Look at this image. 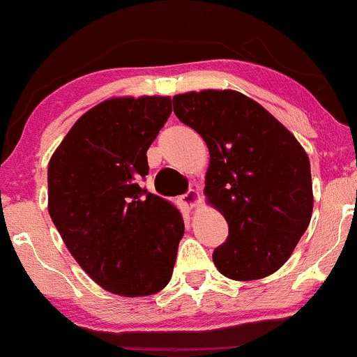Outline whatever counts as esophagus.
<instances>
[{"label": "esophagus", "instance_id": "obj_1", "mask_svg": "<svg viewBox=\"0 0 357 357\" xmlns=\"http://www.w3.org/2000/svg\"><path fill=\"white\" fill-rule=\"evenodd\" d=\"M199 201H201V196L196 189L187 190V192L182 196V203L187 210H192V208H196L197 204H199Z\"/></svg>", "mask_w": 357, "mask_h": 357}]
</instances>
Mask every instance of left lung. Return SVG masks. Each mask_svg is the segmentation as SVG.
Instances as JSON below:
<instances>
[{
  "mask_svg": "<svg viewBox=\"0 0 357 357\" xmlns=\"http://www.w3.org/2000/svg\"><path fill=\"white\" fill-rule=\"evenodd\" d=\"M174 112L210 151L204 194L229 225L213 264L236 281L262 280L294 253L312 215L310 163L298 140L234 90L174 97Z\"/></svg>",
  "mask_w": 357,
  "mask_h": 357,
  "instance_id": "left-lung-1",
  "label": "left lung"
}]
</instances>
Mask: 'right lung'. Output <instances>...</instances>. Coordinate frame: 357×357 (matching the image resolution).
Segmentation results:
<instances>
[{"label":"right lung","instance_id":"add662e5","mask_svg":"<svg viewBox=\"0 0 357 357\" xmlns=\"http://www.w3.org/2000/svg\"><path fill=\"white\" fill-rule=\"evenodd\" d=\"M172 114L170 97H118L84 112L48 165V211L67 250L97 284L123 297L163 290L182 215L147 192V149Z\"/></svg>","mask_w":357,"mask_h":357}]
</instances>
